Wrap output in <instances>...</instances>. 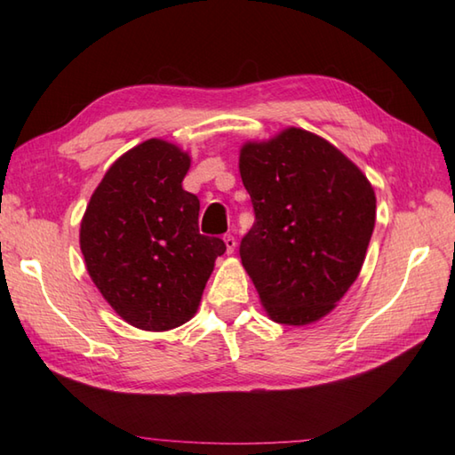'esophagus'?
Wrapping results in <instances>:
<instances>
[{
  "label": "esophagus",
  "mask_w": 455,
  "mask_h": 455,
  "mask_svg": "<svg viewBox=\"0 0 455 455\" xmlns=\"http://www.w3.org/2000/svg\"><path fill=\"white\" fill-rule=\"evenodd\" d=\"M225 246H227V252L228 254H233L235 252V248H236V238L233 236V235H225Z\"/></svg>",
  "instance_id": "esophagus-1"
}]
</instances>
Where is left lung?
I'll list each match as a JSON object with an SVG mask.
<instances>
[{"instance_id":"1","label":"left lung","mask_w":455,"mask_h":455,"mask_svg":"<svg viewBox=\"0 0 455 455\" xmlns=\"http://www.w3.org/2000/svg\"><path fill=\"white\" fill-rule=\"evenodd\" d=\"M238 166L256 217L240 258L267 315L291 326L318 321L362 269L375 225L371 183L303 129L244 144Z\"/></svg>"}]
</instances>
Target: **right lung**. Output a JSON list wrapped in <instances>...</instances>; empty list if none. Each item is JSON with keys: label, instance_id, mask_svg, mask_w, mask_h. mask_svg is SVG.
Listing matches in <instances>:
<instances>
[{"label": "right lung", "instance_id": "1", "mask_svg": "<svg viewBox=\"0 0 455 455\" xmlns=\"http://www.w3.org/2000/svg\"><path fill=\"white\" fill-rule=\"evenodd\" d=\"M189 156L150 139L113 164L80 230L88 274L108 303L142 331L196 315L225 243L199 233V199L181 188Z\"/></svg>", "mask_w": 455, "mask_h": 455}]
</instances>
